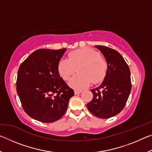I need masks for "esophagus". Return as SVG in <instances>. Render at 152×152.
Returning a JSON list of instances; mask_svg holds the SVG:
<instances>
[{"label":"esophagus","instance_id":"1","mask_svg":"<svg viewBox=\"0 0 152 152\" xmlns=\"http://www.w3.org/2000/svg\"><path fill=\"white\" fill-rule=\"evenodd\" d=\"M81 92H82V91H77V90H75V91H74V94H75V95L81 93Z\"/></svg>","mask_w":152,"mask_h":152}]
</instances>
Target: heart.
<instances>
[{
  "instance_id": "heart-1",
  "label": "heart",
  "mask_w": 152,
  "mask_h": 152,
  "mask_svg": "<svg viewBox=\"0 0 152 152\" xmlns=\"http://www.w3.org/2000/svg\"><path fill=\"white\" fill-rule=\"evenodd\" d=\"M77 71L78 74L69 82V86L74 89L81 90L88 87L92 82H101L106 75L107 63L102 56L89 48H82L72 51L68 60L61 59L58 70L64 80H68Z\"/></svg>"
}]
</instances>
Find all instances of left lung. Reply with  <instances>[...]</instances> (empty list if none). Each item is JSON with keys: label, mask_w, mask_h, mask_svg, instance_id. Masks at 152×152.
Here are the masks:
<instances>
[{"label": "left lung", "mask_w": 152, "mask_h": 152, "mask_svg": "<svg viewBox=\"0 0 152 152\" xmlns=\"http://www.w3.org/2000/svg\"><path fill=\"white\" fill-rule=\"evenodd\" d=\"M106 59L107 70L102 83L91 90L93 99L87 104L92 114L108 119L123 109L132 89L129 68L117 51L103 45H95Z\"/></svg>", "instance_id": "left-lung-1"}]
</instances>
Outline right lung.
<instances>
[{"label": "right lung", "mask_w": 152, "mask_h": 152, "mask_svg": "<svg viewBox=\"0 0 152 152\" xmlns=\"http://www.w3.org/2000/svg\"><path fill=\"white\" fill-rule=\"evenodd\" d=\"M66 50L39 49L20 64L18 70L17 92L22 107L29 117L40 122L60 119L74 95L58 70Z\"/></svg>", "instance_id": "add662e5"}]
</instances>
